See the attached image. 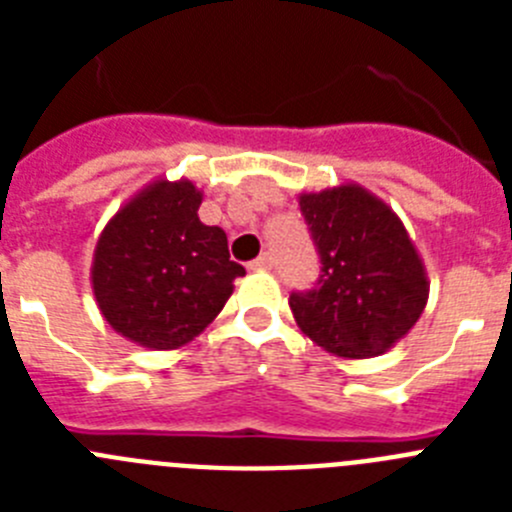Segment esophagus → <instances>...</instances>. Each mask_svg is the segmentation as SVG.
Returning <instances> with one entry per match:
<instances>
[{
    "label": "esophagus",
    "mask_w": 512,
    "mask_h": 512,
    "mask_svg": "<svg viewBox=\"0 0 512 512\" xmlns=\"http://www.w3.org/2000/svg\"><path fill=\"white\" fill-rule=\"evenodd\" d=\"M271 266H274V261H271L269 253H264V256H259L256 261H251V264H248V269H251V271H266V269H271Z\"/></svg>",
    "instance_id": "34e87169"
}]
</instances>
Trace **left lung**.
Wrapping results in <instances>:
<instances>
[{
    "label": "left lung",
    "mask_w": 512,
    "mask_h": 512,
    "mask_svg": "<svg viewBox=\"0 0 512 512\" xmlns=\"http://www.w3.org/2000/svg\"><path fill=\"white\" fill-rule=\"evenodd\" d=\"M323 277L289 297L300 330L328 354L372 359L423 315L428 271L408 228L382 197L354 182L300 192Z\"/></svg>",
    "instance_id": "1"
}]
</instances>
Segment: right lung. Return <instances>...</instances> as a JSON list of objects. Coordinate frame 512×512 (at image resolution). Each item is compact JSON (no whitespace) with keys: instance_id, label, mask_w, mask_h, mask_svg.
<instances>
[{"instance_id":"obj_1","label":"right lung","mask_w":512,"mask_h":512,"mask_svg":"<svg viewBox=\"0 0 512 512\" xmlns=\"http://www.w3.org/2000/svg\"><path fill=\"white\" fill-rule=\"evenodd\" d=\"M200 205L194 182L158 176L99 233L89 279L102 318L122 338L151 351L187 346L246 274L230 261L225 230L200 220Z\"/></svg>"}]
</instances>
